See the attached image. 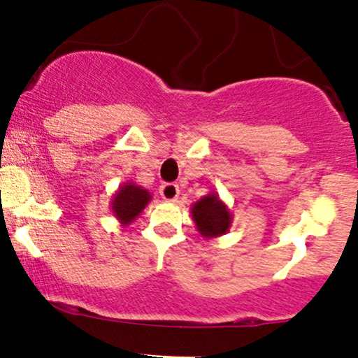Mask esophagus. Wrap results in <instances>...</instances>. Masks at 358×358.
Masks as SVG:
<instances>
[{
	"label": "esophagus",
	"instance_id": "obj_1",
	"mask_svg": "<svg viewBox=\"0 0 358 358\" xmlns=\"http://www.w3.org/2000/svg\"><path fill=\"white\" fill-rule=\"evenodd\" d=\"M159 193H162V199L165 200V202H176L180 195V188L178 185L175 183H165L159 188Z\"/></svg>",
	"mask_w": 358,
	"mask_h": 358
}]
</instances>
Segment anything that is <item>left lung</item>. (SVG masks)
Instances as JSON below:
<instances>
[{
    "mask_svg": "<svg viewBox=\"0 0 358 358\" xmlns=\"http://www.w3.org/2000/svg\"><path fill=\"white\" fill-rule=\"evenodd\" d=\"M190 212L196 231L205 239L220 237L231 231L232 213L217 192L202 196L199 202L192 205Z\"/></svg>",
    "mask_w": 358,
    "mask_h": 358,
    "instance_id": "obj_1",
    "label": "left lung"
}]
</instances>
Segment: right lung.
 <instances>
[{
	"label": "right lung",
	"instance_id": "obj_1",
	"mask_svg": "<svg viewBox=\"0 0 358 358\" xmlns=\"http://www.w3.org/2000/svg\"><path fill=\"white\" fill-rule=\"evenodd\" d=\"M151 199L153 196L146 188L139 187L134 182H126L114 192L110 199V210L122 225H129L145 210Z\"/></svg>",
	"mask_w": 358,
	"mask_h": 358
}]
</instances>
